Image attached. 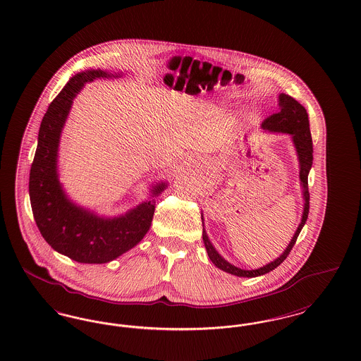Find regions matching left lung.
I'll use <instances>...</instances> for the list:
<instances>
[{
  "label": "left lung",
  "mask_w": 361,
  "mask_h": 361,
  "mask_svg": "<svg viewBox=\"0 0 361 361\" xmlns=\"http://www.w3.org/2000/svg\"><path fill=\"white\" fill-rule=\"evenodd\" d=\"M261 127L264 130H268V131H272V133H284V134L291 135L296 153H298V158H299V165H300L299 177H300V183H302V188H303L305 208H303L302 222L299 224L295 235L292 237L291 242L287 246V249L284 250V253L280 257L276 258L275 261L267 264L265 267L253 269V271H245V269H240V268L231 265L230 262H227L215 250V247L208 240L206 230H204V224H203V242H204L209 259L219 269H222L227 274H231V275L240 276V277H257V276L265 275V274H268V272H271V271L277 268L290 255V252H291L292 247H293V245L298 240L303 226L307 221V216H309V172L311 169V165H312V139H311V133H310L307 111L305 109V106L302 104H299L295 99H292L291 96L281 93L279 96V112H276V114L271 115L269 118H267L265 121H262Z\"/></svg>",
  "instance_id": "1"
}]
</instances>
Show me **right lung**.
<instances>
[{"mask_svg": "<svg viewBox=\"0 0 361 361\" xmlns=\"http://www.w3.org/2000/svg\"><path fill=\"white\" fill-rule=\"evenodd\" d=\"M112 75L103 70H87L70 78L40 123L30 172V199L40 234L54 250L84 264L109 262L134 247L149 231L154 215L153 199L119 218H100L73 204L58 180L59 137L73 99L87 82ZM165 187V183L158 184L152 189L153 196Z\"/></svg>", "mask_w": 361, "mask_h": 361, "instance_id": "right-lung-1", "label": "right lung"}]
</instances>
